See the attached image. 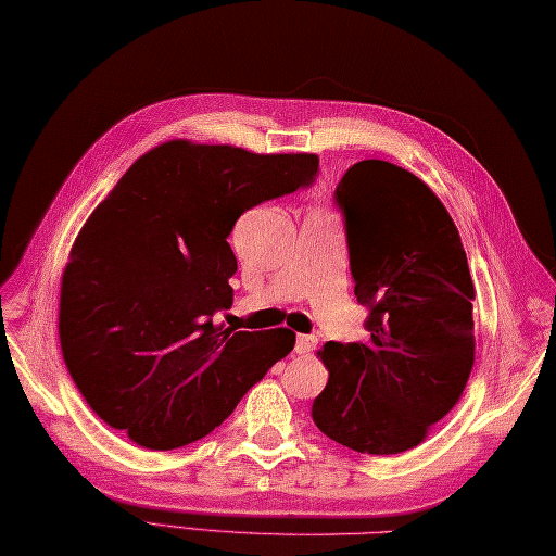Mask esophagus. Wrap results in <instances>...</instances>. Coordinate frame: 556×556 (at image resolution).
Returning <instances> with one entry per match:
<instances>
[{
    "mask_svg": "<svg viewBox=\"0 0 556 556\" xmlns=\"http://www.w3.org/2000/svg\"><path fill=\"white\" fill-rule=\"evenodd\" d=\"M314 345H317V339L314 337H307V333H300L298 337V341H295V353H300V355H305V353H309Z\"/></svg>",
    "mask_w": 556,
    "mask_h": 556,
    "instance_id": "1",
    "label": "esophagus"
}]
</instances>
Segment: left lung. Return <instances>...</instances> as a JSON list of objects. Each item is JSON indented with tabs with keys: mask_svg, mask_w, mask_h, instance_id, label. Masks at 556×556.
Here are the masks:
<instances>
[{
	"mask_svg": "<svg viewBox=\"0 0 556 556\" xmlns=\"http://www.w3.org/2000/svg\"><path fill=\"white\" fill-rule=\"evenodd\" d=\"M368 343L327 341L329 382L312 404L324 435L355 453L396 455L426 441L475 365V282L453 217L402 166L365 160L337 188Z\"/></svg>",
	"mask_w": 556,
	"mask_h": 556,
	"instance_id": "obj_1",
	"label": "left lung"
}]
</instances>
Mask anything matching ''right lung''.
Returning a JSON list of instances; mask_svg holds the SVG:
<instances>
[{
    "label": "right lung",
    "instance_id": "add662e5",
    "mask_svg": "<svg viewBox=\"0 0 556 556\" xmlns=\"http://www.w3.org/2000/svg\"><path fill=\"white\" fill-rule=\"evenodd\" d=\"M319 156L169 140L142 154L72 244L60 345L91 412L150 450L198 441L295 345L290 329L232 331L244 211L312 184Z\"/></svg>",
    "mask_w": 556,
    "mask_h": 556
}]
</instances>
